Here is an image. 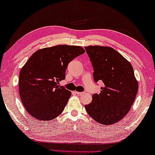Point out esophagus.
I'll return each mask as SVG.
<instances>
[{"instance_id":"34e87169","label":"esophagus","mask_w":155,"mask_h":155,"mask_svg":"<svg viewBox=\"0 0 155 155\" xmlns=\"http://www.w3.org/2000/svg\"><path fill=\"white\" fill-rule=\"evenodd\" d=\"M75 93L76 94H78V95H84L85 93V92H77V91H76L75 92Z\"/></svg>"}]
</instances>
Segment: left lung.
<instances>
[{
    "label": "left lung",
    "instance_id": "obj_1",
    "mask_svg": "<svg viewBox=\"0 0 155 155\" xmlns=\"http://www.w3.org/2000/svg\"><path fill=\"white\" fill-rule=\"evenodd\" d=\"M93 67V79L102 82L100 94L85 105L93 120L103 125L115 124L128 113L138 91V82L128 61L111 47H85Z\"/></svg>",
    "mask_w": 155,
    "mask_h": 155
}]
</instances>
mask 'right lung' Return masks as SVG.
Here are the masks:
<instances>
[{
	"label": "right lung",
	"instance_id": "1",
	"mask_svg": "<svg viewBox=\"0 0 155 155\" xmlns=\"http://www.w3.org/2000/svg\"><path fill=\"white\" fill-rule=\"evenodd\" d=\"M85 52L82 47L57 45L35 51L21 68L19 93L32 117L51 120L64 109L71 93L58 83L65 79L68 63Z\"/></svg>",
	"mask_w": 155,
	"mask_h": 155
}]
</instances>
